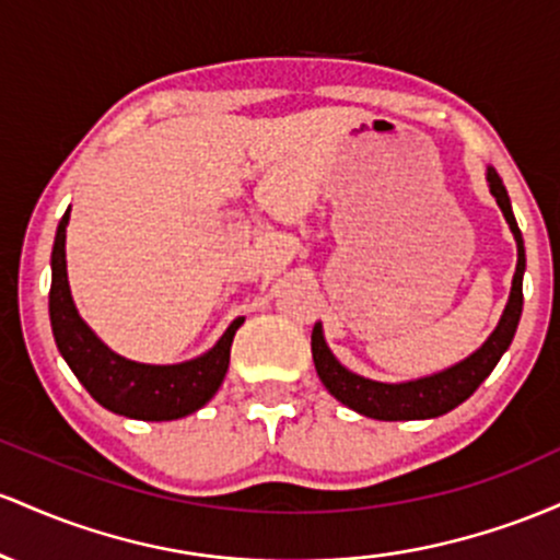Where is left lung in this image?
Instances as JSON below:
<instances>
[{"instance_id": "left-lung-1", "label": "left lung", "mask_w": 560, "mask_h": 560, "mask_svg": "<svg viewBox=\"0 0 560 560\" xmlns=\"http://www.w3.org/2000/svg\"><path fill=\"white\" fill-rule=\"evenodd\" d=\"M487 185L494 200H498L502 217H505L508 228H511L513 237H516L518 248V261H516V275H513L511 296H508L505 310L498 328L492 330V336L481 343L474 354H468L466 360L452 364L447 370H439V373L423 375L416 381H401V383H383L364 378V375L351 373L349 368H343L336 360L328 341H325L323 323L314 325L312 330V357L314 368H317L319 381L328 392L336 397L341 405H347L349 410L360 412L364 418L373 420H429L439 418L444 412L455 410L457 405H463L476 388L487 381V375L492 373L494 364L500 362V357L505 354L511 347L513 336H516L521 310H524V272H526V250H524V237L513 217L511 198H508L505 185H502L500 174L494 172V166H487Z\"/></svg>"}]
</instances>
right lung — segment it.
Instances as JSON below:
<instances>
[{
    "mask_svg": "<svg viewBox=\"0 0 560 560\" xmlns=\"http://www.w3.org/2000/svg\"><path fill=\"white\" fill-rule=\"evenodd\" d=\"M71 206L62 213L52 246L49 323L62 360L94 401L116 416L135 420H177L200 410L222 386L230 368V347L246 317L232 319L206 354L179 364H144L105 347L81 319L68 285L66 228Z\"/></svg>",
    "mask_w": 560,
    "mask_h": 560,
    "instance_id": "add662e5",
    "label": "right lung"
}]
</instances>
